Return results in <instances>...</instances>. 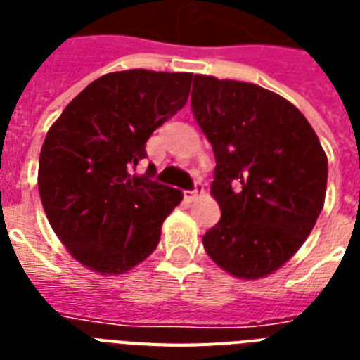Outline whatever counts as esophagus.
<instances>
[{
	"label": "esophagus",
	"instance_id": "esophagus-1",
	"mask_svg": "<svg viewBox=\"0 0 360 360\" xmlns=\"http://www.w3.org/2000/svg\"><path fill=\"white\" fill-rule=\"evenodd\" d=\"M202 191H203L202 181H194V188H192V191H185L183 194H185V200L192 202V200H196V198L200 196V192Z\"/></svg>",
	"mask_w": 360,
	"mask_h": 360
}]
</instances>
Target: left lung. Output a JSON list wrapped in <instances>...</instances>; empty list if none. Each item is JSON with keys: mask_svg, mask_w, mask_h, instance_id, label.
Here are the masks:
<instances>
[{"mask_svg": "<svg viewBox=\"0 0 360 360\" xmlns=\"http://www.w3.org/2000/svg\"><path fill=\"white\" fill-rule=\"evenodd\" d=\"M192 114L211 141L219 224L203 236L217 265L237 278L282 267L318 220L327 155L291 103L256 84L194 76Z\"/></svg>", "mask_w": 360, "mask_h": 360, "instance_id": "obj_1", "label": "left lung"}]
</instances>
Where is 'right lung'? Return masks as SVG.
<instances>
[{
  "instance_id": "1",
  "label": "right lung",
  "mask_w": 360,
  "mask_h": 360,
  "mask_svg": "<svg viewBox=\"0 0 360 360\" xmlns=\"http://www.w3.org/2000/svg\"><path fill=\"white\" fill-rule=\"evenodd\" d=\"M191 72L123 70L91 82L50 127L39 158L48 222L91 271L120 274L143 262L183 200L153 179L146 143L186 104Z\"/></svg>"
}]
</instances>
